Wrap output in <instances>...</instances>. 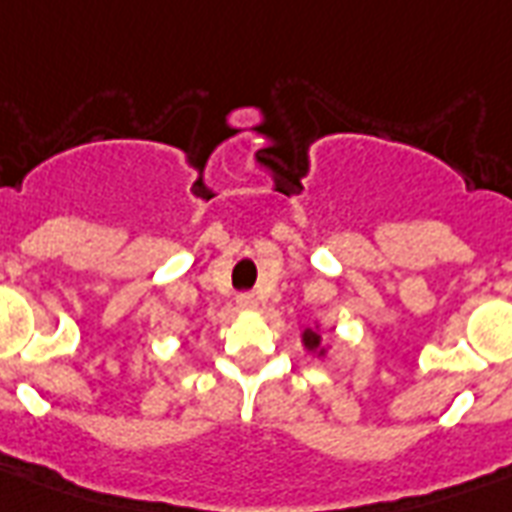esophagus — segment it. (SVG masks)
Wrapping results in <instances>:
<instances>
[{
  "mask_svg": "<svg viewBox=\"0 0 512 512\" xmlns=\"http://www.w3.org/2000/svg\"><path fill=\"white\" fill-rule=\"evenodd\" d=\"M236 305H239L241 311H255V308H257V297L252 295V292H241V295L236 297Z\"/></svg>",
  "mask_w": 512,
  "mask_h": 512,
  "instance_id": "esophagus-1",
  "label": "esophagus"
}]
</instances>
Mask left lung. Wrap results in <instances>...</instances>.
I'll return each instance as SVG.
<instances>
[{
    "mask_svg": "<svg viewBox=\"0 0 512 512\" xmlns=\"http://www.w3.org/2000/svg\"><path fill=\"white\" fill-rule=\"evenodd\" d=\"M303 345L308 350H319V356H324V345H321V335L316 329H305L303 332Z\"/></svg>",
    "mask_w": 512,
    "mask_h": 512,
    "instance_id": "8db88e82",
    "label": "left lung"
}]
</instances>
